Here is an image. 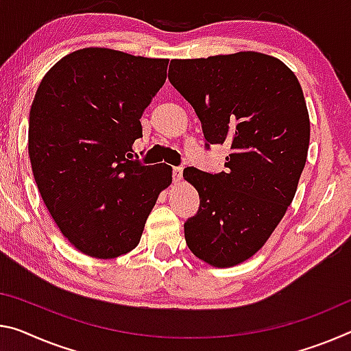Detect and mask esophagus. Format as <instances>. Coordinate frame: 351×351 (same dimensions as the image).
I'll return each instance as SVG.
<instances>
[{
  "label": "esophagus",
  "instance_id": "1",
  "mask_svg": "<svg viewBox=\"0 0 351 351\" xmlns=\"http://www.w3.org/2000/svg\"><path fill=\"white\" fill-rule=\"evenodd\" d=\"M181 178H182V167H175V169H173V181L180 182Z\"/></svg>",
  "mask_w": 351,
  "mask_h": 351
}]
</instances>
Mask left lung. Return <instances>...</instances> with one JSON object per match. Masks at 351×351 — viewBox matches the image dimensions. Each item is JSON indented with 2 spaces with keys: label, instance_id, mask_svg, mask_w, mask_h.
Instances as JSON below:
<instances>
[{
  "label": "left lung",
  "instance_id": "8db88e82",
  "mask_svg": "<svg viewBox=\"0 0 351 351\" xmlns=\"http://www.w3.org/2000/svg\"><path fill=\"white\" fill-rule=\"evenodd\" d=\"M169 80L202 121L206 148L230 145L226 171L184 169L198 213L184 223L191 252L214 267L263 248L295 197L309 147L302 86L280 59L241 51L173 59Z\"/></svg>",
  "mask_w": 351,
  "mask_h": 351
}]
</instances>
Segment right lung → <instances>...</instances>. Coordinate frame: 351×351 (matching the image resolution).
I'll list each match as a JSON object with an SVG mask.
<instances>
[{
    "instance_id": "right-lung-1",
    "label": "right lung",
    "mask_w": 351,
    "mask_h": 351,
    "mask_svg": "<svg viewBox=\"0 0 351 351\" xmlns=\"http://www.w3.org/2000/svg\"><path fill=\"white\" fill-rule=\"evenodd\" d=\"M169 59L109 48L66 54L38 86L27 149L43 203L81 253L112 259L141 242L171 167L131 160L141 117L167 80Z\"/></svg>"
}]
</instances>
